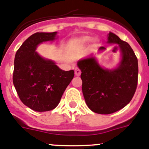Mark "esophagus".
Wrapping results in <instances>:
<instances>
[{"instance_id":"esophagus-1","label":"esophagus","mask_w":149,"mask_h":149,"mask_svg":"<svg viewBox=\"0 0 149 149\" xmlns=\"http://www.w3.org/2000/svg\"><path fill=\"white\" fill-rule=\"evenodd\" d=\"M81 70L79 69V68H76L75 70H74V74H75L76 76H80L81 75Z\"/></svg>"}]
</instances>
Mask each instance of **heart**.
Segmentation results:
<instances>
[{
    "instance_id": "1",
    "label": "heart",
    "mask_w": 149,
    "mask_h": 149,
    "mask_svg": "<svg viewBox=\"0 0 149 149\" xmlns=\"http://www.w3.org/2000/svg\"><path fill=\"white\" fill-rule=\"evenodd\" d=\"M91 40V38L90 36H81L78 38H76L74 40H72L69 42L68 46H69L70 48H73L76 46H83L84 44H87L90 40ZM93 42H97L98 39L97 38H93Z\"/></svg>"
}]
</instances>
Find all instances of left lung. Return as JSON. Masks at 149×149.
Wrapping results in <instances>:
<instances>
[{
    "label": "left lung",
    "instance_id": "left-lung-1",
    "mask_svg": "<svg viewBox=\"0 0 149 149\" xmlns=\"http://www.w3.org/2000/svg\"><path fill=\"white\" fill-rule=\"evenodd\" d=\"M109 44H115L120 52V60L113 68L100 65L94 55L80 59L82 92L89 109L109 114L119 111L131 101L138 81V60L131 47L112 32L107 35ZM101 47L98 51H105Z\"/></svg>",
    "mask_w": 149,
    "mask_h": 149
}]
</instances>
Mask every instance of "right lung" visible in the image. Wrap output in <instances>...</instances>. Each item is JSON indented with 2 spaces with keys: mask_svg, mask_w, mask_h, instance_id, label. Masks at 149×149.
<instances>
[{
  "mask_svg": "<svg viewBox=\"0 0 149 149\" xmlns=\"http://www.w3.org/2000/svg\"><path fill=\"white\" fill-rule=\"evenodd\" d=\"M57 39L55 32H37L24 41L14 59L13 81L24 105L35 111H47L59 105L62 94L74 75L36 52L42 43Z\"/></svg>",
  "mask_w": 149,
  "mask_h": 149,
  "instance_id": "obj_1",
  "label": "right lung"
}]
</instances>
